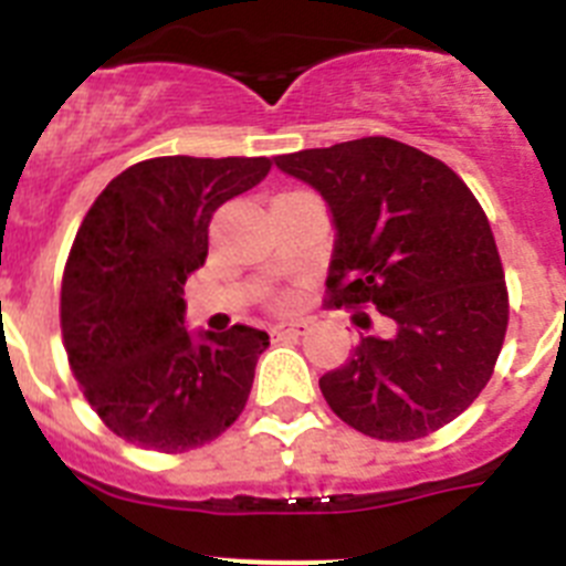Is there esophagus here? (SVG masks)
I'll return each instance as SVG.
<instances>
[{"label": "esophagus", "mask_w": 566, "mask_h": 566, "mask_svg": "<svg viewBox=\"0 0 566 566\" xmlns=\"http://www.w3.org/2000/svg\"><path fill=\"white\" fill-rule=\"evenodd\" d=\"M308 332V323H303V319H294V323H277V326L272 328L274 337H303V334Z\"/></svg>", "instance_id": "34e87169"}]
</instances>
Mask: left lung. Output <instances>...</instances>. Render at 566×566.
I'll return each instance as SVG.
<instances>
[{"label": "left lung", "instance_id": "1", "mask_svg": "<svg viewBox=\"0 0 566 566\" xmlns=\"http://www.w3.org/2000/svg\"><path fill=\"white\" fill-rule=\"evenodd\" d=\"M274 167L332 212L328 303H371L391 319L319 377L326 402L385 442L439 431L482 394L507 332L502 260L479 201L439 158L382 135L277 155Z\"/></svg>", "mask_w": 566, "mask_h": 566}]
</instances>
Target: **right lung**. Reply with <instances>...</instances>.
I'll return each mask as SVG.
<instances>
[{
	"instance_id": "right-lung-1",
	"label": "right lung",
	"mask_w": 566,
	"mask_h": 566,
	"mask_svg": "<svg viewBox=\"0 0 566 566\" xmlns=\"http://www.w3.org/2000/svg\"><path fill=\"white\" fill-rule=\"evenodd\" d=\"M269 169V158H149L115 175L73 240L67 359L104 424L138 448H201L247 405L269 334L189 332L184 283L207 260L214 209Z\"/></svg>"
}]
</instances>
